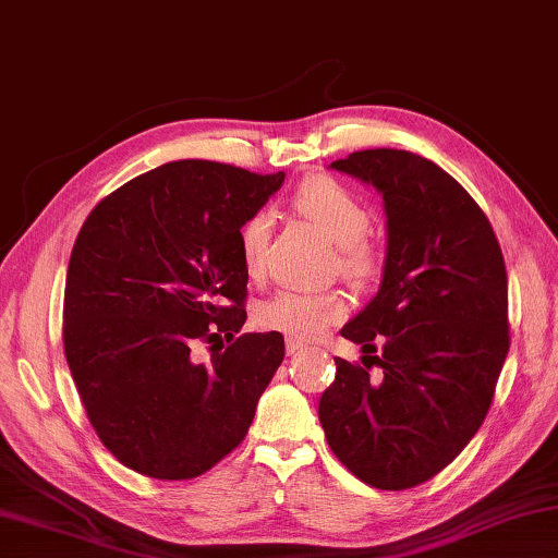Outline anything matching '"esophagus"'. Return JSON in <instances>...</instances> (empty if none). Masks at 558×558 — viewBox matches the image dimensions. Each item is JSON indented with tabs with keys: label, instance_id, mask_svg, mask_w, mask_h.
<instances>
[{
	"label": "esophagus",
	"instance_id": "1",
	"mask_svg": "<svg viewBox=\"0 0 558 558\" xmlns=\"http://www.w3.org/2000/svg\"><path fill=\"white\" fill-rule=\"evenodd\" d=\"M304 348H306V345L301 343V340H294V338L287 340V353H289V355H294V353H299V350H304Z\"/></svg>",
	"mask_w": 558,
	"mask_h": 558
}]
</instances>
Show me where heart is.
Wrapping results in <instances>:
<instances>
[{
  "instance_id": "1",
  "label": "heart",
  "mask_w": 558,
  "mask_h": 558,
  "mask_svg": "<svg viewBox=\"0 0 558 558\" xmlns=\"http://www.w3.org/2000/svg\"><path fill=\"white\" fill-rule=\"evenodd\" d=\"M291 208L301 218L314 222L336 244L333 269L353 287H367L383 269V257L373 242H367L369 215L357 195L330 175H316L291 195ZM274 220L269 213L250 215L240 228V259L250 279L262 281L269 271V244ZM348 316L345 294L338 289L304 294V291H279L264 301L257 311L259 324L291 338H314L328 326Z\"/></svg>"
}]
</instances>
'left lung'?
<instances>
[{
  "label": "left lung",
  "instance_id": "left-lung-1",
  "mask_svg": "<svg viewBox=\"0 0 558 558\" xmlns=\"http://www.w3.org/2000/svg\"><path fill=\"white\" fill-rule=\"evenodd\" d=\"M330 169L383 193L387 259L377 296L340 330L366 367L336 357L318 418L350 473L407 490L441 473L493 404L510 350L502 250L471 193L424 156L365 149Z\"/></svg>",
  "mask_w": 558,
  "mask_h": 558
}]
</instances>
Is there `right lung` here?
Masks as SVG:
<instances>
[{"label": "right lung", "mask_w": 558, "mask_h": 558, "mask_svg": "<svg viewBox=\"0 0 558 558\" xmlns=\"http://www.w3.org/2000/svg\"><path fill=\"white\" fill-rule=\"evenodd\" d=\"M281 183L284 171L171 161L112 191L77 232L65 360L95 434L132 471L189 481L247 436L284 336L234 338L247 320L238 238ZM220 335L231 345L195 364L190 350Z\"/></svg>", "instance_id": "add662e5"}]
</instances>
